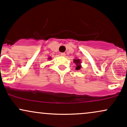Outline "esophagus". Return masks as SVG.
Returning <instances> with one entry per match:
<instances>
[{
  "label": "esophagus",
  "mask_w": 127,
  "mask_h": 127,
  "mask_svg": "<svg viewBox=\"0 0 127 127\" xmlns=\"http://www.w3.org/2000/svg\"><path fill=\"white\" fill-rule=\"evenodd\" d=\"M61 56H65V53H61Z\"/></svg>",
  "instance_id": "34e87169"
}]
</instances>
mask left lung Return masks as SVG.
Masks as SVG:
<instances>
[{"instance_id": "1", "label": "left lung", "mask_w": 127, "mask_h": 127, "mask_svg": "<svg viewBox=\"0 0 127 127\" xmlns=\"http://www.w3.org/2000/svg\"><path fill=\"white\" fill-rule=\"evenodd\" d=\"M74 64H76V67H75V69L76 70H79L80 69L81 67H82V66H81V61L80 59H74Z\"/></svg>"}]
</instances>
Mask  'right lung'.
I'll use <instances>...</instances> for the list:
<instances>
[{
    "mask_svg": "<svg viewBox=\"0 0 127 127\" xmlns=\"http://www.w3.org/2000/svg\"><path fill=\"white\" fill-rule=\"evenodd\" d=\"M52 59V58H50H50H48V59Z\"/></svg>",
    "mask_w": 127,
    "mask_h": 127,
    "instance_id": "1",
    "label": "right lung"
}]
</instances>
